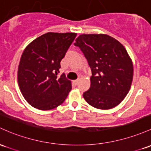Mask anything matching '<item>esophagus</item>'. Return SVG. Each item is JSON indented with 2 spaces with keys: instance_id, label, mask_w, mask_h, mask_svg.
Here are the masks:
<instances>
[{
  "instance_id": "esophagus-1",
  "label": "esophagus",
  "mask_w": 151,
  "mask_h": 151,
  "mask_svg": "<svg viewBox=\"0 0 151 151\" xmlns=\"http://www.w3.org/2000/svg\"><path fill=\"white\" fill-rule=\"evenodd\" d=\"M79 81V79H77V80H74V83L75 84H78Z\"/></svg>"
}]
</instances>
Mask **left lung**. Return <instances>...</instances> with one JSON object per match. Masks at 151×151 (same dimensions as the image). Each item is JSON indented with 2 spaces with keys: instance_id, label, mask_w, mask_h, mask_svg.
<instances>
[{
  "instance_id": "left-lung-1",
  "label": "left lung",
  "mask_w": 151,
  "mask_h": 151,
  "mask_svg": "<svg viewBox=\"0 0 151 151\" xmlns=\"http://www.w3.org/2000/svg\"><path fill=\"white\" fill-rule=\"evenodd\" d=\"M75 41L92 70L91 85L84 92V100L100 110L118 105L128 93L133 77V64L125 48L104 34H81Z\"/></svg>"
}]
</instances>
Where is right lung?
Wrapping results in <instances>:
<instances>
[{
	"instance_id": "right-lung-1",
	"label": "right lung",
	"mask_w": 151,
	"mask_h": 151,
	"mask_svg": "<svg viewBox=\"0 0 151 151\" xmlns=\"http://www.w3.org/2000/svg\"><path fill=\"white\" fill-rule=\"evenodd\" d=\"M76 33L48 32L25 48L18 68V83L26 102L41 110L62 105L72 89L71 81L58 77L60 62Z\"/></svg>"
}]
</instances>
